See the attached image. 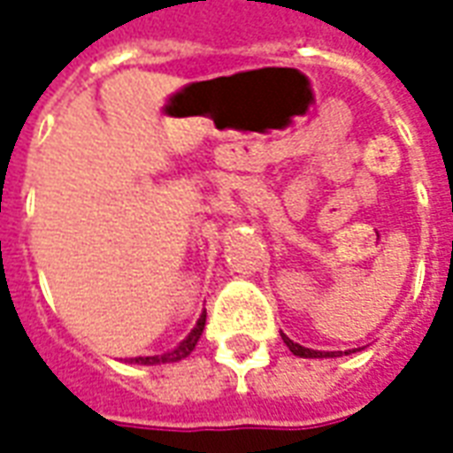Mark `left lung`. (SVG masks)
<instances>
[{
  "label": "left lung",
  "instance_id": "obj_1",
  "mask_svg": "<svg viewBox=\"0 0 453 453\" xmlns=\"http://www.w3.org/2000/svg\"><path fill=\"white\" fill-rule=\"evenodd\" d=\"M281 340L286 342V347L294 351L296 357H303V359H323V357H342V351H318V349H308V347H301L298 342L288 340L286 334H281ZM349 354V351H344Z\"/></svg>",
  "mask_w": 453,
  "mask_h": 453
}]
</instances>
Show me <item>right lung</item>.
I'll return each instance as SVG.
<instances>
[{
    "mask_svg": "<svg viewBox=\"0 0 453 453\" xmlns=\"http://www.w3.org/2000/svg\"><path fill=\"white\" fill-rule=\"evenodd\" d=\"M203 325H206V313H201L198 318L196 327L188 333V337L184 342H179V347H174L167 354H157V357H135V359H130V364H142V366H152V364H172V361H181L184 357H188L194 347H196V342L201 340V333H203Z\"/></svg>",
    "mask_w": 453,
    "mask_h": 453,
    "instance_id": "right-lung-1",
    "label": "right lung"
}]
</instances>
